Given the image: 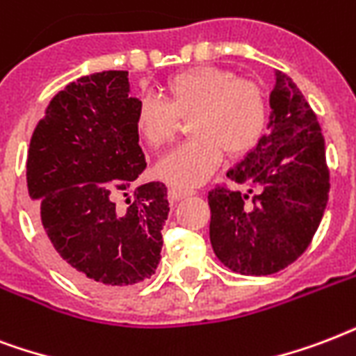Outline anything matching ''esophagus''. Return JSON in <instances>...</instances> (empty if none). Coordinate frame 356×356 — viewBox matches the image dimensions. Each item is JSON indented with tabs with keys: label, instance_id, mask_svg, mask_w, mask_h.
I'll use <instances>...</instances> for the list:
<instances>
[{
	"label": "esophagus",
	"instance_id": "34e87169",
	"mask_svg": "<svg viewBox=\"0 0 356 356\" xmlns=\"http://www.w3.org/2000/svg\"><path fill=\"white\" fill-rule=\"evenodd\" d=\"M195 195V191H187V189H178V187H170L169 189V200L176 202V200H181V198H187Z\"/></svg>",
	"mask_w": 356,
	"mask_h": 356
}]
</instances>
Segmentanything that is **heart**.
<instances>
[{
  "label": "heart",
  "mask_w": 356,
  "mask_h": 356,
  "mask_svg": "<svg viewBox=\"0 0 356 356\" xmlns=\"http://www.w3.org/2000/svg\"><path fill=\"white\" fill-rule=\"evenodd\" d=\"M165 102L145 98L135 113V128L150 148H163L175 139L178 118L189 121L193 139L167 154L158 175L170 186L202 184L222 159V150L241 158L258 145L267 122L264 90L236 74L197 66L165 83Z\"/></svg>",
  "instance_id": "1"
}]
</instances>
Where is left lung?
I'll return each mask as SVG.
<instances>
[{"label": "left lung", "instance_id": "left-lung-1", "mask_svg": "<svg viewBox=\"0 0 356 356\" xmlns=\"http://www.w3.org/2000/svg\"><path fill=\"white\" fill-rule=\"evenodd\" d=\"M269 96L267 131L227 172L247 191L208 193L209 241L236 273L264 277L280 271L308 249L329 200V167L318 117L284 72Z\"/></svg>", "mask_w": 356, "mask_h": 356}]
</instances>
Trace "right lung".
Wrapping results in <instances>:
<instances>
[{
	"instance_id": "add662e5",
	"label": "right lung",
	"mask_w": 356,
	"mask_h": 356,
	"mask_svg": "<svg viewBox=\"0 0 356 356\" xmlns=\"http://www.w3.org/2000/svg\"><path fill=\"white\" fill-rule=\"evenodd\" d=\"M139 104L126 70L83 76L51 98L27 154V191L49 250L66 277L96 293L147 280L161 260L165 184H143L117 204L147 169Z\"/></svg>"
}]
</instances>
